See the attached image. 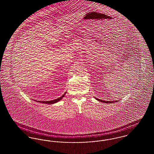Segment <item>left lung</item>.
<instances>
[{
	"label": "left lung",
	"instance_id": "8db88e82",
	"mask_svg": "<svg viewBox=\"0 0 154 154\" xmlns=\"http://www.w3.org/2000/svg\"><path fill=\"white\" fill-rule=\"evenodd\" d=\"M96 14H94L93 13V15L92 14V17H91L90 18H97V13H95ZM96 16L97 17H95ZM95 98L97 100H98V101H99V102H101L103 103H108V104H109V103H114V102H118V100H116V101H104V100H100V99H97V97H95Z\"/></svg>",
	"mask_w": 154,
	"mask_h": 154
}]
</instances>
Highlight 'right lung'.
Listing matches in <instances>:
<instances>
[{
	"label": "right lung",
	"instance_id": "right-lung-1",
	"mask_svg": "<svg viewBox=\"0 0 154 154\" xmlns=\"http://www.w3.org/2000/svg\"><path fill=\"white\" fill-rule=\"evenodd\" d=\"M66 92H65L63 95L62 96H60V97H59L58 99H56L55 100H50V101H39V100H37L36 101L37 102L42 103H45V104H54V103H56L58 102L59 101H60V100H62V99L65 96V95L66 94Z\"/></svg>",
	"mask_w": 154,
	"mask_h": 154
}]
</instances>
